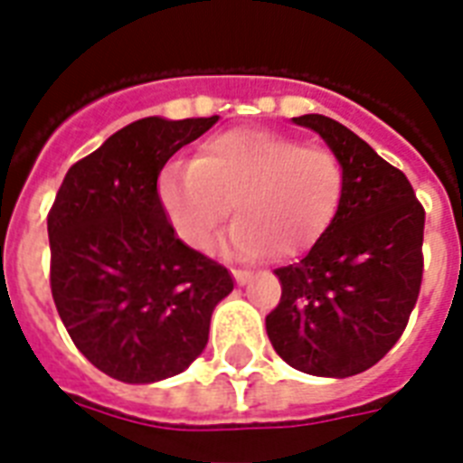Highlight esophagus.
<instances>
[{
  "label": "esophagus",
  "instance_id": "1",
  "mask_svg": "<svg viewBox=\"0 0 463 463\" xmlns=\"http://www.w3.org/2000/svg\"><path fill=\"white\" fill-rule=\"evenodd\" d=\"M231 271H232V276H235V281H238L240 286H245V283L250 281V276H252L250 271H242V269H231Z\"/></svg>",
  "mask_w": 463,
  "mask_h": 463
}]
</instances>
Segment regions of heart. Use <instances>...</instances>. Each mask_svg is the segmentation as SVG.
I'll list each match as a JSON object with an SVG mask.
<instances>
[{
	"instance_id": "b5f03b06",
	"label": "heart",
	"mask_w": 463,
	"mask_h": 463,
	"mask_svg": "<svg viewBox=\"0 0 463 463\" xmlns=\"http://www.w3.org/2000/svg\"><path fill=\"white\" fill-rule=\"evenodd\" d=\"M345 167L331 148L269 129H228L196 148L189 165H167L158 203L177 238L209 250L232 213L231 250L247 260H293L334 223Z\"/></svg>"
}]
</instances>
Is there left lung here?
I'll use <instances>...</instances> for the list:
<instances>
[{"label": "left lung", "instance_id": "obj_1", "mask_svg": "<svg viewBox=\"0 0 463 463\" xmlns=\"http://www.w3.org/2000/svg\"><path fill=\"white\" fill-rule=\"evenodd\" d=\"M345 167L334 223L303 260L276 269L281 303L267 315L274 351L317 377H351L402 338L423 281L425 209L399 167L324 115L293 118Z\"/></svg>", "mask_w": 463, "mask_h": 463}]
</instances>
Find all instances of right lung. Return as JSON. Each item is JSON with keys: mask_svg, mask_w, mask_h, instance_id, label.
<instances>
[{"mask_svg": "<svg viewBox=\"0 0 463 463\" xmlns=\"http://www.w3.org/2000/svg\"><path fill=\"white\" fill-rule=\"evenodd\" d=\"M216 122L137 119L69 167L47 213L61 322L100 373L127 384L187 370L232 290L228 269L184 245L158 203L163 165Z\"/></svg>", "mask_w": 463, "mask_h": 463, "instance_id": "obj_1", "label": "right lung"}]
</instances>
